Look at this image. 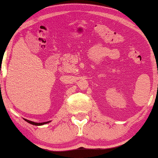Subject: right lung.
Listing matches in <instances>:
<instances>
[{
    "mask_svg": "<svg viewBox=\"0 0 158 158\" xmlns=\"http://www.w3.org/2000/svg\"><path fill=\"white\" fill-rule=\"evenodd\" d=\"M23 119L26 121L27 123H30V124H31V125H36V126H39V125H43L48 124V123H49L51 122V121L50 120V121H47V122H44V123H35V122H33V121L27 120V119H25V118H23Z\"/></svg>",
    "mask_w": 158,
    "mask_h": 158,
    "instance_id": "obj_1",
    "label": "right lung"
}]
</instances>
